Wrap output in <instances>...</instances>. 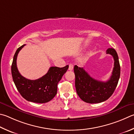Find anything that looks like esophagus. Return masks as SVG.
Wrapping results in <instances>:
<instances>
[{
  "label": "esophagus",
  "mask_w": 134,
  "mask_h": 134,
  "mask_svg": "<svg viewBox=\"0 0 134 134\" xmlns=\"http://www.w3.org/2000/svg\"><path fill=\"white\" fill-rule=\"evenodd\" d=\"M73 65H72V64H71V63H70L69 64V70H70V71H71V70H73Z\"/></svg>",
  "instance_id": "obj_1"
}]
</instances>
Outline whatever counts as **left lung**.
I'll return each instance as SVG.
<instances>
[{
	"label": "left lung",
	"mask_w": 134,
	"mask_h": 134,
	"mask_svg": "<svg viewBox=\"0 0 134 134\" xmlns=\"http://www.w3.org/2000/svg\"><path fill=\"white\" fill-rule=\"evenodd\" d=\"M107 54H111L114 60V65L111 76L105 82L94 79L83 68L75 65V86L78 96L87 103L96 104L105 101L115 91L120 77V65L117 53L115 49L109 48Z\"/></svg>",
	"instance_id": "obj_1"
}]
</instances>
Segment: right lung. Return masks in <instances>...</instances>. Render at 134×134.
Wrapping results in <instances>:
<instances>
[{"mask_svg": "<svg viewBox=\"0 0 134 134\" xmlns=\"http://www.w3.org/2000/svg\"><path fill=\"white\" fill-rule=\"evenodd\" d=\"M25 44L18 48L14 54L11 70L14 83L19 93L27 101L36 103H46L54 98L57 92V84L67 69L64 67H51L48 72L40 79L31 80L22 76L17 67L18 53Z\"/></svg>", "mask_w": 134, "mask_h": 134, "instance_id": "right-lung-1", "label": "right lung"}]
</instances>
